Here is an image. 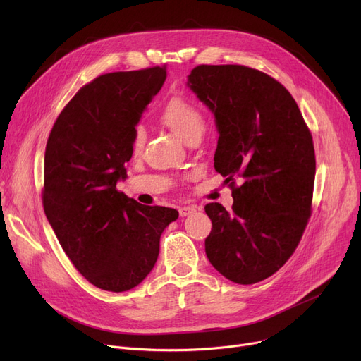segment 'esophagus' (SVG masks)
Masks as SVG:
<instances>
[{
    "label": "esophagus",
    "instance_id": "esophagus-1",
    "mask_svg": "<svg viewBox=\"0 0 361 361\" xmlns=\"http://www.w3.org/2000/svg\"><path fill=\"white\" fill-rule=\"evenodd\" d=\"M178 212H180V216H188L193 212H196V207L195 206H183V207H180Z\"/></svg>",
    "mask_w": 361,
    "mask_h": 361
}]
</instances>
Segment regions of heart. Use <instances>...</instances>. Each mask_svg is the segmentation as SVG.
<instances>
[{
	"mask_svg": "<svg viewBox=\"0 0 361 361\" xmlns=\"http://www.w3.org/2000/svg\"><path fill=\"white\" fill-rule=\"evenodd\" d=\"M159 120L168 128L173 130L176 135L185 143H190L195 139H200L206 128V120L203 112L190 101L184 98L169 99L162 111ZM146 143V130L143 126L137 124L133 127L130 150L131 154L137 157L143 152Z\"/></svg>",
	"mask_w": 361,
	"mask_h": 361,
	"instance_id": "heart-1",
	"label": "heart"
}]
</instances>
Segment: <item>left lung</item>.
Here are the masks:
<instances>
[{"label": "left lung", "instance_id": "left-lung-1", "mask_svg": "<svg viewBox=\"0 0 361 361\" xmlns=\"http://www.w3.org/2000/svg\"><path fill=\"white\" fill-rule=\"evenodd\" d=\"M187 85L214 112L215 171L234 197L231 212L204 206L212 221L206 256L226 279L260 282L291 257L312 215V133L291 93L256 68L200 64Z\"/></svg>", "mask_w": 361, "mask_h": 361}]
</instances>
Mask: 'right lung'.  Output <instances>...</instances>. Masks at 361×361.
Returning a JSON list of instances; mask_svg holds the SVG:
<instances>
[{"label":"right lung","instance_id":"obj_1","mask_svg":"<svg viewBox=\"0 0 361 361\" xmlns=\"http://www.w3.org/2000/svg\"><path fill=\"white\" fill-rule=\"evenodd\" d=\"M165 66L98 75L56 117L45 149L42 204L63 250L90 283L135 288L155 267L173 207L145 206L117 190L131 131L161 90Z\"/></svg>","mask_w":361,"mask_h":361}]
</instances>
